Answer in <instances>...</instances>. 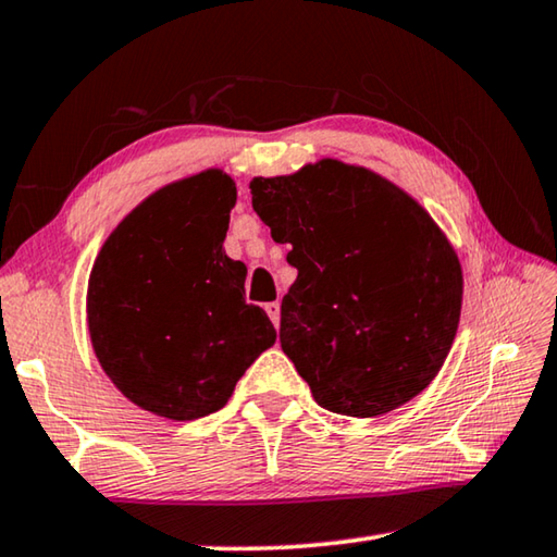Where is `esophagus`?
Here are the masks:
<instances>
[{"label":"esophagus","mask_w":557,"mask_h":557,"mask_svg":"<svg viewBox=\"0 0 557 557\" xmlns=\"http://www.w3.org/2000/svg\"><path fill=\"white\" fill-rule=\"evenodd\" d=\"M265 312H268V317L272 319V324H280V301H268L265 305Z\"/></svg>","instance_id":"1"}]
</instances>
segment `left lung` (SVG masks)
<instances>
[{
	"label": "left lung",
	"instance_id": "obj_1",
	"mask_svg": "<svg viewBox=\"0 0 557 557\" xmlns=\"http://www.w3.org/2000/svg\"><path fill=\"white\" fill-rule=\"evenodd\" d=\"M250 194L272 240L292 245L280 344L314 400L375 418L425 391L461 312L459 260L425 209L336 159L252 178Z\"/></svg>",
	"mask_w": 557,
	"mask_h": 557
}]
</instances>
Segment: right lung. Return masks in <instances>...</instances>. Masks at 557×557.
I'll list each match as a JSON object with an SVG mask.
<instances>
[{
    "instance_id": "1",
    "label": "right lung",
    "mask_w": 557,
    "mask_h": 557,
    "mask_svg": "<svg viewBox=\"0 0 557 557\" xmlns=\"http://www.w3.org/2000/svg\"><path fill=\"white\" fill-rule=\"evenodd\" d=\"M235 184L219 169L149 196L102 245L88 326L102 371L139 408L172 420L221 410L275 344L245 301V265L223 252Z\"/></svg>"
}]
</instances>
